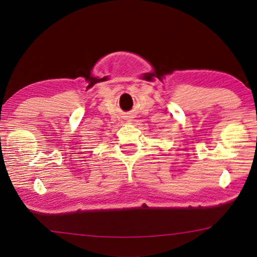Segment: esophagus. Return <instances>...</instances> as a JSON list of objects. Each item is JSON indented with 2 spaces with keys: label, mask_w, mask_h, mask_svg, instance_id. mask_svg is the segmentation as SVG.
Here are the masks:
<instances>
[{
  "label": "esophagus",
  "mask_w": 257,
  "mask_h": 257,
  "mask_svg": "<svg viewBox=\"0 0 257 257\" xmlns=\"http://www.w3.org/2000/svg\"><path fill=\"white\" fill-rule=\"evenodd\" d=\"M133 118H134V116H132V115H125L124 116V120H127V122L130 123V121L133 120Z\"/></svg>",
  "instance_id": "esophagus-1"
}]
</instances>
